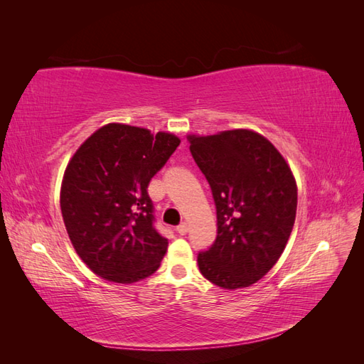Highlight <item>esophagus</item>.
<instances>
[{"mask_svg": "<svg viewBox=\"0 0 364 364\" xmlns=\"http://www.w3.org/2000/svg\"><path fill=\"white\" fill-rule=\"evenodd\" d=\"M176 233L181 235V236L186 235V233H188V223H186V222H181L180 225L176 227Z\"/></svg>", "mask_w": 364, "mask_h": 364, "instance_id": "34e87169", "label": "esophagus"}]
</instances>
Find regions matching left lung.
Returning a JSON list of instances; mask_svg holds the SVG:
<instances>
[{
	"instance_id": "obj_1",
	"label": "left lung",
	"mask_w": 364,
	"mask_h": 364,
	"mask_svg": "<svg viewBox=\"0 0 364 364\" xmlns=\"http://www.w3.org/2000/svg\"><path fill=\"white\" fill-rule=\"evenodd\" d=\"M189 142L218 214V236L198 252V269L220 288H247L274 267L288 242L297 211L296 180L275 146L253 131L189 136Z\"/></svg>"
}]
</instances>
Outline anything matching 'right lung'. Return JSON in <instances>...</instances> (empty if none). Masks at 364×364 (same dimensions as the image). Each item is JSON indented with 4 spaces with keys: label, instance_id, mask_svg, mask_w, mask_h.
<instances>
[{
    "label": "right lung",
    "instance_id": "1",
    "mask_svg": "<svg viewBox=\"0 0 364 364\" xmlns=\"http://www.w3.org/2000/svg\"><path fill=\"white\" fill-rule=\"evenodd\" d=\"M178 145L173 134L109 123L73 154L60 211L76 253L92 272L134 283L159 267L168 241L154 227L149 184Z\"/></svg>",
    "mask_w": 364,
    "mask_h": 364
}]
</instances>
